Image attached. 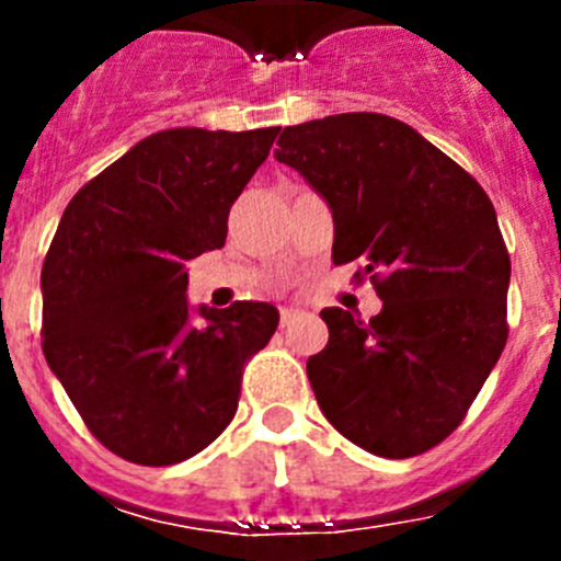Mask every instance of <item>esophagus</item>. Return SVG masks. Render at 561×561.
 I'll list each match as a JSON object with an SVG mask.
<instances>
[{
    "instance_id": "1",
    "label": "esophagus",
    "mask_w": 561,
    "mask_h": 561,
    "mask_svg": "<svg viewBox=\"0 0 561 561\" xmlns=\"http://www.w3.org/2000/svg\"><path fill=\"white\" fill-rule=\"evenodd\" d=\"M295 317H297L295 309H280V329H286Z\"/></svg>"
}]
</instances>
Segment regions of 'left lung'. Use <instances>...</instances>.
I'll return each instance as SVG.
<instances>
[{"mask_svg":"<svg viewBox=\"0 0 561 561\" xmlns=\"http://www.w3.org/2000/svg\"><path fill=\"white\" fill-rule=\"evenodd\" d=\"M275 160L334 216V264L362 257L368 323L325 309L329 345L309 356L325 419L379 458H413L453 435L508 340V277L492 199L408 123L374 112L286 126Z\"/></svg>","mask_w":561,"mask_h":561,"instance_id":"8db88e82","label":"left lung"}]
</instances>
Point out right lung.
<instances>
[{
	"label": "right lung",
	"mask_w": 561,
	"mask_h": 561,
	"mask_svg": "<svg viewBox=\"0 0 561 561\" xmlns=\"http://www.w3.org/2000/svg\"><path fill=\"white\" fill-rule=\"evenodd\" d=\"M280 128H168L72 196L42 266V348L89 433L140 466L193 458L227 430L241 376L277 329L270 304L187 323L185 261L227 216Z\"/></svg>",
	"instance_id": "right-lung-1"
}]
</instances>
